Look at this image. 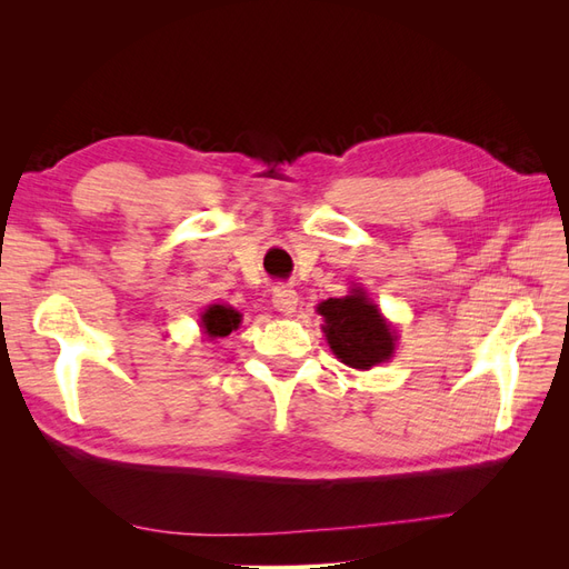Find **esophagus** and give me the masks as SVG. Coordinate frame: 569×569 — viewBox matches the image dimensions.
Instances as JSON below:
<instances>
[{"instance_id": "1", "label": "esophagus", "mask_w": 569, "mask_h": 569, "mask_svg": "<svg viewBox=\"0 0 569 569\" xmlns=\"http://www.w3.org/2000/svg\"><path fill=\"white\" fill-rule=\"evenodd\" d=\"M272 303H274V308H278L280 313L291 316V313L297 311V306H299V295H297V289H295V287H289V284L274 287V289H272Z\"/></svg>"}]
</instances>
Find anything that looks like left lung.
Returning a JSON list of instances; mask_svg holds the SVG:
<instances>
[{"instance_id":"left-lung-1","label":"left lung","mask_w":569,"mask_h":569,"mask_svg":"<svg viewBox=\"0 0 569 569\" xmlns=\"http://www.w3.org/2000/svg\"><path fill=\"white\" fill-rule=\"evenodd\" d=\"M318 313L325 318L327 343L343 366L370 370L393 356L396 330L368 299L366 289L356 287L349 297L318 303Z\"/></svg>"}]
</instances>
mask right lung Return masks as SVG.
<instances>
[{"instance_id": "add662e5", "label": "right lung", "mask_w": 569, "mask_h": 569, "mask_svg": "<svg viewBox=\"0 0 569 569\" xmlns=\"http://www.w3.org/2000/svg\"><path fill=\"white\" fill-rule=\"evenodd\" d=\"M239 322H242V316H239L232 306H226V303H211L201 313L203 335L209 339L228 337L232 330H237Z\"/></svg>"}]
</instances>
